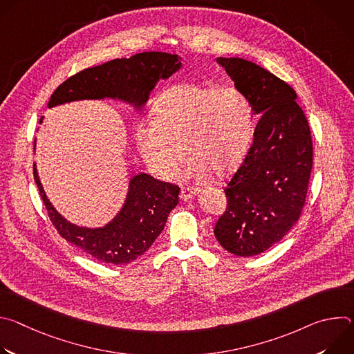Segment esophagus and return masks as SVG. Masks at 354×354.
Returning <instances> with one entry per match:
<instances>
[{"mask_svg": "<svg viewBox=\"0 0 354 354\" xmlns=\"http://www.w3.org/2000/svg\"><path fill=\"white\" fill-rule=\"evenodd\" d=\"M197 192H198V189H197V187H193V186L182 187V190H180V198H182V200H189V198H192Z\"/></svg>", "mask_w": 354, "mask_h": 354, "instance_id": "1", "label": "esophagus"}]
</instances>
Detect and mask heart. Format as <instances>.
Returning <instances> with one entry per match:
<instances>
[{
  "label": "heart",
  "instance_id": "obj_1",
  "mask_svg": "<svg viewBox=\"0 0 354 354\" xmlns=\"http://www.w3.org/2000/svg\"><path fill=\"white\" fill-rule=\"evenodd\" d=\"M254 134V111L234 86L182 82L160 97L153 120H140L134 138L147 165L161 176L190 157L187 174L227 176L243 158Z\"/></svg>",
  "mask_w": 354,
  "mask_h": 354
}]
</instances>
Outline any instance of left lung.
<instances>
[{
    "label": "left lung",
    "instance_id": "obj_1",
    "mask_svg": "<svg viewBox=\"0 0 354 354\" xmlns=\"http://www.w3.org/2000/svg\"><path fill=\"white\" fill-rule=\"evenodd\" d=\"M217 63L262 118L254 144L224 189L227 207L214 235L231 254L254 257L277 243L301 216L313 169V138L287 82L243 59L218 57Z\"/></svg>",
    "mask_w": 354,
    "mask_h": 354
}]
</instances>
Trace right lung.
<instances>
[{
    "mask_svg": "<svg viewBox=\"0 0 354 354\" xmlns=\"http://www.w3.org/2000/svg\"><path fill=\"white\" fill-rule=\"evenodd\" d=\"M179 67L180 59L176 55L162 52L111 60L71 75L52 93L47 106L80 99L118 97L140 109L157 81L171 77ZM33 176L57 232L92 258L109 265H126L141 257L162 232L179 201V186L140 174L130 180L126 203L112 223L104 228H82L70 224L55 210L44 194L35 164Z\"/></svg>",
    "mask_w": 354,
    "mask_h": 354,
    "instance_id": "obj_1",
    "label": "right lung"
}]
</instances>
